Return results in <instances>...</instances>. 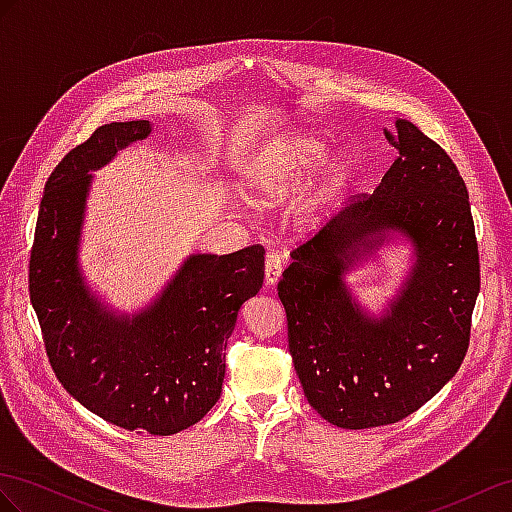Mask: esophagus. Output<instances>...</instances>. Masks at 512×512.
<instances>
[{
    "label": "esophagus",
    "instance_id": "34e87169",
    "mask_svg": "<svg viewBox=\"0 0 512 512\" xmlns=\"http://www.w3.org/2000/svg\"><path fill=\"white\" fill-rule=\"evenodd\" d=\"M281 272H283V257L279 253L270 251L266 255V283L274 285L281 279Z\"/></svg>",
    "mask_w": 512,
    "mask_h": 512
}]
</instances>
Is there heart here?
<instances>
[{"label":"heart","instance_id":"b5f03b06","mask_svg":"<svg viewBox=\"0 0 512 512\" xmlns=\"http://www.w3.org/2000/svg\"><path fill=\"white\" fill-rule=\"evenodd\" d=\"M326 151H329V144L305 129H290L270 138L248 166V186H251L255 199L264 203L285 199L300 186L307 170L318 164ZM352 170H355V164L350 157H333L326 162L316 181L311 183V192L305 201L309 212L320 209L335 194L342 192Z\"/></svg>","mask_w":512,"mask_h":512}]
</instances>
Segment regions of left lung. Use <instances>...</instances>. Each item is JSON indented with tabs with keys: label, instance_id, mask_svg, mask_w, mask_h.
<instances>
[{
	"label": "left lung",
	"instance_id": "8db88e82",
	"mask_svg": "<svg viewBox=\"0 0 512 512\" xmlns=\"http://www.w3.org/2000/svg\"><path fill=\"white\" fill-rule=\"evenodd\" d=\"M385 136L400 155L376 190L350 196L300 242L277 287L305 398L348 430L396 424L450 381L467 355L480 290L469 194L450 155L411 121ZM385 230L410 235L418 266L390 316L370 321L341 272L355 247Z\"/></svg>",
	"mask_w": 512,
	"mask_h": 512
}]
</instances>
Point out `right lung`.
<instances>
[{
  "instance_id": "1",
  "label": "right lung",
  "mask_w": 512,
  "mask_h": 512,
  "mask_svg": "<svg viewBox=\"0 0 512 512\" xmlns=\"http://www.w3.org/2000/svg\"><path fill=\"white\" fill-rule=\"evenodd\" d=\"M149 121L108 123L51 170L30 251V300L45 352L71 396L106 422L166 437L199 422L220 398L227 339L244 300L264 283V246L194 255L162 298L116 320L77 272L88 170L142 140Z\"/></svg>"
}]
</instances>
